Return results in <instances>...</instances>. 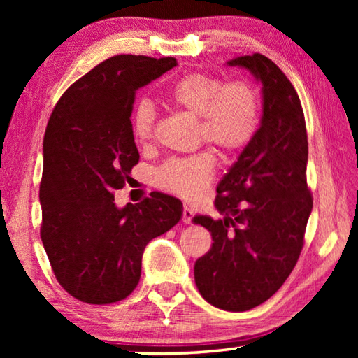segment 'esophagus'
I'll use <instances>...</instances> for the list:
<instances>
[{"mask_svg": "<svg viewBox=\"0 0 358 358\" xmlns=\"http://www.w3.org/2000/svg\"><path fill=\"white\" fill-rule=\"evenodd\" d=\"M192 215H194L192 208L189 207V205H186V203H185V207H183V217H181V220H183V222H185V224H191V221H192Z\"/></svg>", "mask_w": 358, "mask_h": 358, "instance_id": "obj_1", "label": "esophagus"}]
</instances>
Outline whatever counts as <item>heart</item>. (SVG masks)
<instances>
[{"label": "heart", "mask_w": 358, "mask_h": 358, "mask_svg": "<svg viewBox=\"0 0 358 358\" xmlns=\"http://www.w3.org/2000/svg\"><path fill=\"white\" fill-rule=\"evenodd\" d=\"M173 107L197 117V136L216 145L224 155L246 148L260 124V102L252 85L243 80L222 83L220 77L191 72L180 77L166 94ZM132 134L148 143L155 132V107L142 99L132 110ZM215 173V157L202 151L191 157L167 161L156 175L159 187L183 197H196Z\"/></svg>", "instance_id": "obj_1"}]
</instances>
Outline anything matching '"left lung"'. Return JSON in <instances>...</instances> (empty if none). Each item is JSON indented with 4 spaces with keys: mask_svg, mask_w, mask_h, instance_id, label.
<instances>
[{
    "mask_svg": "<svg viewBox=\"0 0 358 358\" xmlns=\"http://www.w3.org/2000/svg\"><path fill=\"white\" fill-rule=\"evenodd\" d=\"M227 66L246 69L262 85V118L256 137L217 183L215 207L222 220L194 216L213 238L196 260L194 280L211 305L238 313L262 305L294 270L313 197L305 115L294 85L260 53Z\"/></svg>",
    "mask_w": 358,
    "mask_h": 358,
    "instance_id": "left-lung-1",
    "label": "left lung"
}]
</instances>
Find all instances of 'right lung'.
<instances>
[{"instance_id":"obj_1","label":"right lung","mask_w":358,"mask_h":358,"mask_svg":"<svg viewBox=\"0 0 358 358\" xmlns=\"http://www.w3.org/2000/svg\"><path fill=\"white\" fill-rule=\"evenodd\" d=\"M173 66L172 57L108 58L66 90L48 120L41 238L58 282L77 300L126 299L141 280L145 246L183 216V203L167 194L123 208L113 196L138 162L136 92Z\"/></svg>"}]
</instances>
